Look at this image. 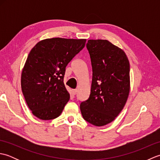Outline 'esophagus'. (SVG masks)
<instances>
[{"label": "esophagus", "mask_w": 160, "mask_h": 160, "mask_svg": "<svg viewBox=\"0 0 160 160\" xmlns=\"http://www.w3.org/2000/svg\"><path fill=\"white\" fill-rule=\"evenodd\" d=\"M77 92H78V91H77L76 89H73V90L72 91V93H73V95H76V94H77Z\"/></svg>", "instance_id": "esophagus-1"}]
</instances>
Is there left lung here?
I'll use <instances>...</instances> for the list:
<instances>
[{
    "instance_id": "obj_1",
    "label": "left lung",
    "mask_w": 160,
    "mask_h": 160,
    "mask_svg": "<svg viewBox=\"0 0 160 160\" xmlns=\"http://www.w3.org/2000/svg\"><path fill=\"white\" fill-rule=\"evenodd\" d=\"M92 66L89 98L80 104L83 118L96 127L112 121L123 109L130 91V64L122 49L107 40L87 43Z\"/></svg>"
}]
</instances>
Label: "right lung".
Here are the masks:
<instances>
[{
	"instance_id": "right-lung-1",
	"label": "right lung",
	"mask_w": 160,
	"mask_h": 160,
	"mask_svg": "<svg viewBox=\"0 0 160 160\" xmlns=\"http://www.w3.org/2000/svg\"><path fill=\"white\" fill-rule=\"evenodd\" d=\"M86 39L42 40L29 52L21 74V88L29 109L43 120L58 118L69 100L63 82L66 67L85 46Z\"/></svg>"
}]
</instances>
